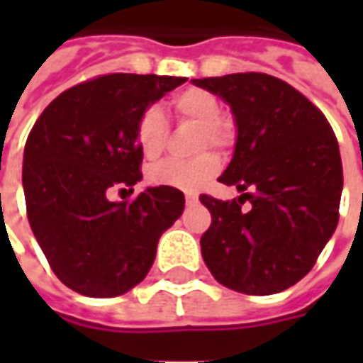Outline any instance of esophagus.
Instances as JSON below:
<instances>
[{
  "label": "esophagus",
  "mask_w": 363,
  "mask_h": 363,
  "mask_svg": "<svg viewBox=\"0 0 363 363\" xmlns=\"http://www.w3.org/2000/svg\"><path fill=\"white\" fill-rule=\"evenodd\" d=\"M186 204H189V206L198 204V196H196V194H192V192H189V194H186Z\"/></svg>",
  "instance_id": "1"
}]
</instances>
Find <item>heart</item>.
Listing matches in <instances>:
<instances>
[{"mask_svg":"<svg viewBox=\"0 0 363 363\" xmlns=\"http://www.w3.org/2000/svg\"><path fill=\"white\" fill-rule=\"evenodd\" d=\"M174 114L181 120L198 122V150L229 147L235 138L233 124L220 114V101L204 89L190 87L171 99ZM167 140V120L159 106H147L135 124V142L147 159L161 155ZM221 159L216 153H202L194 159H167L153 165L147 179L157 186L196 190L220 173Z\"/></svg>","mask_w":363,"mask_h":363,"instance_id":"heart-1","label":"heart"}]
</instances>
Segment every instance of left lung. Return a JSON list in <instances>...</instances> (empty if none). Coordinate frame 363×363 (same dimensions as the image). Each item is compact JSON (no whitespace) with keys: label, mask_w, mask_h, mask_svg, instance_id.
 <instances>
[{"label":"left lung","mask_w":363,"mask_h":363,"mask_svg":"<svg viewBox=\"0 0 363 363\" xmlns=\"http://www.w3.org/2000/svg\"><path fill=\"white\" fill-rule=\"evenodd\" d=\"M192 83L223 99L237 126L233 159L220 182L237 186L241 196H200L212 213L200 239L206 267L221 286L249 296L291 288L338 223L342 161L335 132L307 96L272 75Z\"/></svg>","instance_id":"obj_1"}]
</instances>
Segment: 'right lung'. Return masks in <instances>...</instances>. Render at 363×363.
I'll return each instance as SVG.
<instances>
[{
    "instance_id": "right-lung-1",
    "label": "right lung",
    "mask_w": 363,
    "mask_h": 363,
    "mask_svg": "<svg viewBox=\"0 0 363 363\" xmlns=\"http://www.w3.org/2000/svg\"><path fill=\"white\" fill-rule=\"evenodd\" d=\"M186 82L171 75L111 74L64 91L38 116L23 155L30 229L62 284L89 297L138 286L159 237L181 218L184 194L150 186L134 202H111L112 186L142 179L138 118Z\"/></svg>"
}]
</instances>
